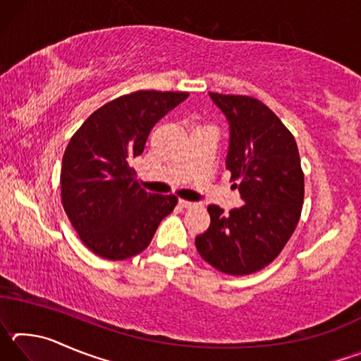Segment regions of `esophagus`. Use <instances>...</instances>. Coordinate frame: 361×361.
Here are the masks:
<instances>
[{"instance_id":"esophagus-1","label":"esophagus","mask_w":361,"mask_h":361,"mask_svg":"<svg viewBox=\"0 0 361 361\" xmlns=\"http://www.w3.org/2000/svg\"><path fill=\"white\" fill-rule=\"evenodd\" d=\"M180 205L185 207V209H192V207H195L197 204L189 202V200H185V199H180Z\"/></svg>"}]
</instances>
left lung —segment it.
I'll return each mask as SVG.
<instances>
[{
  "instance_id": "left-lung-1",
  "label": "left lung",
  "mask_w": 361,
  "mask_h": 361,
  "mask_svg": "<svg viewBox=\"0 0 361 361\" xmlns=\"http://www.w3.org/2000/svg\"><path fill=\"white\" fill-rule=\"evenodd\" d=\"M229 122L226 169L243 205L224 213L209 205L210 226L195 237L199 255L218 271L247 276L277 258L295 232L304 173L295 137L264 103L210 92Z\"/></svg>"
}]
</instances>
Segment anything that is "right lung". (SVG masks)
Masks as SVG:
<instances>
[{
    "instance_id": "obj_1",
    "label": "right lung",
    "mask_w": 361,
    "mask_h": 361,
    "mask_svg": "<svg viewBox=\"0 0 361 361\" xmlns=\"http://www.w3.org/2000/svg\"><path fill=\"white\" fill-rule=\"evenodd\" d=\"M188 92L138 90L97 109L66 146L60 189L79 239L100 258H132L149 245L176 195L146 192L132 161L145 149L152 127Z\"/></svg>"
}]
</instances>
